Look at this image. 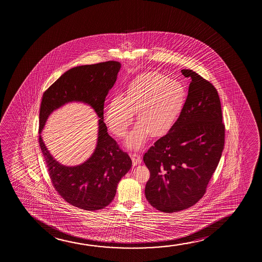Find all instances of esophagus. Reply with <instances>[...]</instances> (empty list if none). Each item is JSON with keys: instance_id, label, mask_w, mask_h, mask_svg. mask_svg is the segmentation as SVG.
Wrapping results in <instances>:
<instances>
[{"instance_id": "34e87169", "label": "esophagus", "mask_w": 262, "mask_h": 262, "mask_svg": "<svg viewBox=\"0 0 262 262\" xmlns=\"http://www.w3.org/2000/svg\"><path fill=\"white\" fill-rule=\"evenodd\" d=\"M130 157L133 159V165H140L141 163V158H140V154L137 152H132L130 153Z\"/></svg>"}]
</instances>
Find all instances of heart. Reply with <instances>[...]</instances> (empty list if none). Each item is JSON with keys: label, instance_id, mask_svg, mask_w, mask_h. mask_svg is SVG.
<instances>
[{"label": "heart", "instance_id": "heart-1", "mask_svg": "<svg viewBox=\"0 0 262 262\" xmlns=\"http://www.w3.org/2000/svg\"><path fill=\"white\" fill-rule=\"evenodd\" d=\"M187 91L182 83L158 72L138 76L128 84L123 97L109 101L105 120L117 137L125 135L137 112L136 127L126 146L140 148L152 136L165 135L174 126L186 104Z\"/></svg>", "mask_w": 262, "mask_h": 262}]
</instances>
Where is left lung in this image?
Listing matches in <instances>:
<instances>
[{
	"mask_svg": "<svg viewBox=\"0 0 262 262\" xmlns=\"http://www.w3.org/2000/svg\"><path fill=\"white\" fill-rule=\"evenodd\" d=\"M186 104L174 126L145 153L150 177L145 195L153 208L181 211L203 197L225 145V124L219 93L192 70Z\"/></svg>",
	"mask_w": 262,
	"mask_h": 262,
	"instance_id": "left-lung-1",
	"label": "left lung"
}]
</instances>
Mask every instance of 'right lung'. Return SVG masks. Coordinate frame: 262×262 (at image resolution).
Returning <instances> with one entry per match:
<instances>
[{"label": "right lung", "instance_id": "right-lung-1", "mask_svg": "<svg viewBox=\"0 0 262 262\" xmlns=\"http://www.w3.org/2000/svg\"><path fill=\"white\" fill-rule=\"evenodd\" d=\"M120 69L121 63L115 61L71 69L46 90L40 105V134L48 116L70 102L90 104L99 117L97 147L81 165H61L39 135L40 148L54 189L65 201L85 210H97L110 204L120 180L133 165L129 155L108 134L104 122V100Z\"/></svg>", "mask_w": 262, "mask_h": 262}]
</instances>
